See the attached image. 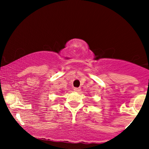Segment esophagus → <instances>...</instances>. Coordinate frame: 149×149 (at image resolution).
Wrapping results in <instances>:
<instances>
[{"label":"esophagus","instance_id":"esophagus-1","mask_svg":"<svg viewBox=\"0 0 149 149\" xmlns=\"http://www.w3.org/2000/svg\"><path fill=\"white\" fill-rule=\"evenodd\" d=\"M74 90L75 91H77V92H79V91H81V88H79V87H75V88H74Z\"/></svg>","mask_w":149,"mask_h":149}]
</instances>
